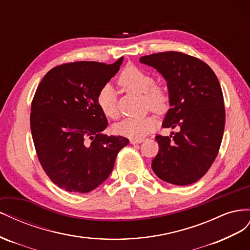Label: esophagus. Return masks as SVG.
<instances>
[{"label":"esophagus","instance_id":"obj_1","mask_svg":"<svg viewBox=\"0 0 250 250\" xmlns=\"http://www.w3.org/2000/svg\"><path fill=\"white\" fill-rule=\"evenodd\" d=\"M142 141H144V139H131L130 140L132 145H138V144H141Z\"/></svg>","mask_w":250,"mask_h":250}]
</instances>
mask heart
Segmentation results:
<instances>
[{
	"label": "heart",
	"mask_w": 250,
	"mask_h": 250,
	"mask_svg": "<svg viewBox=\"0 0 250 250\" xmlns=\"http://www.w3.org/2000/svg\"><path fill=\"white\" fill-rule=\"evenodd\" d=\"M118 83L125 89L144 94L145 104L158 114L166 113L169 106V94L162 85L154 84V77L136 66H126L118 77ZM96 105L106 118L116 119L119 110L116 95L112 85L106 83L96 95ZM155 119L152 116L142 118L125 119L115 125V131L123 136L132 139H141L155 127Z\"/></svg>",
	"instance_id": "b5f03b06"
}]
</instances>
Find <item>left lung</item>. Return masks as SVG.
<instances>
[{
  "label": "left lung",
  "mask_w": 250,
  "mask_h": 250,
  "mask_svg": "<svg viewBox=\"0 0 250 250\" xmlns=\"http://www.w3.org/2000/svg\"><path fill=\"white\" fill-rule=\"evenodd\" d=\"M139 61L166 78L170 109L162 126L178 130L156 136L154 173L170 184L195 183L208 173L223 138L225 109L218 77L208 63L182 52L154 53Z\"/></svg>",
  "instance_id": "obj_1"
}]
</instances>
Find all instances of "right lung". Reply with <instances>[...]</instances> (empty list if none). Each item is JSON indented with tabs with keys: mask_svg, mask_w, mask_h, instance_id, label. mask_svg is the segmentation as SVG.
<instances>
[{
	"mask_svg": "<svg viewBox=\"0 0 250 250\" xmlns=\"http://www.w3.org/2000/svg\"><path fill=\"white\" fill-rule=\"evenodd\" d=\"M123 61L62 63L50 70L35 91L30 113L35 151L50 180L62 189L84 194L96 188L129 144L125 137L102 133L108 120L96 105L98 91Z\"/></svg>",
	"mask_w": 250,
	"mask_h": 250,
	"instance_id": "right-lung-1",
	"label": "right lung"
}]
</instances>
